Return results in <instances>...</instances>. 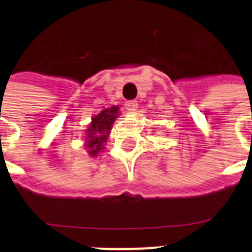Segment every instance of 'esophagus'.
Instances as JSON below:
<instances>
[{"label":"esophagus","mask_w":252,"mask_h":252,"mask_svg":"<svg viewBox=\"0 0 252 252\" xmlns=\"http://www.w3.org/2000/svg\"><path fill=\"white\" fill-rule=\"evenodd\" d=\"M137 101H135V99H131V101H126V103H125V106H126V110L130 111V112H133V111L137 110Z\"/></svg>","instance_id":"esophagus-1"}]
</instances>
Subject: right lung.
Listing matches in <instances>:
<instances>
[{"label": "right lung", "mask_w": 252, "mask_h": 252, "mask_svg": "<svg viewBox=\"0 0 252 252\" xmlns=\"http://www.w3.org/2000/svg\"><path fill=\"white\" fill-rule=\"evenodd\" d=\"M117 107H112L110 110H104L99 113L97 117L93 119L91 130H88V149H91L90 154L92 157L97 155L101 148L102 142H106L107 133L110 132V128L112 126L113 121L117 117Z\"/></svg>", "instance_id": "obj_1"}]
</instances>
